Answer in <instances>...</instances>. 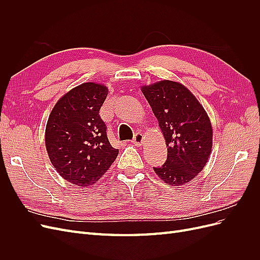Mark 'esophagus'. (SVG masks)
<instances>
[{"label": "esophagus", "instance_id": "esophagus-1", "mask_svg": "<svg viewBox=\"0 0 260 260\" xmlns=\"http://www.w3.org/2000/svg\"><path fill=\"white\" fill-rule=\"evenodd\" d=\"M143 142H144V137H143V135H142V133H140V132H137L136 135H135V137H133L132 143L138 145V146H140V145H142Z\"/></svg>", "mask_w": 260, "mask_h": 260}]
</instances>
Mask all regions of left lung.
<instances>
[{"label":"left lung","mask_w":260,"mask_h":260,"mask_svg":"<svg viewBox=\"0 0 260 260\" xmlns=\"http://www.w3.org/2000/svg\"><path fill=\"white\" fill-rule=\"evenodd\" d=\"M141 90L168 146L166 162L154 171L169 185L190 182L205 167L211 152L212 128L207 113L179 82L162 80Z\"/></svg>","instance_id":"left-lung-1"}]
</instances>
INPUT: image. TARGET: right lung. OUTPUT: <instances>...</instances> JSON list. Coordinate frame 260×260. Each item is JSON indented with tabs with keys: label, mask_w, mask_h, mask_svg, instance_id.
<instances>
[{
	"label": "right lung",
	"mask_w": 260,
	"mask_h": 260,
	"mask_svg": "<svg viewBox=\"0 0 260 260\" xmlns=\"http://www.w3.org/2000/svg\"><path fill=\"white\" fill-rule=\"evenodd\" d=\"M108 94L103 84L85 82L60 98L50 114L45 147L60 177L78 186L98 182L119 149L109 143L100 109Z\"/></svg>",
	"instance_id": "right-lung-1"
}]
</instances>
